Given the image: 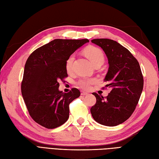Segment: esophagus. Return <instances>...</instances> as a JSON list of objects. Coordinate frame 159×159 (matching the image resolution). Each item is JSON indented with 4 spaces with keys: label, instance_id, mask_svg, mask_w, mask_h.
Segmentation results:
<instances>
[{
    "label": "esophagus",
    "instance_id": "obj_1",
    "mask_svg": "<svg viewBox=\"0 0 159 159\" xmlns=\"http://www.w3.org/2000/svg\"><path fill=\"white\" fill-rule=\"evenodd\" d=\"M87 93L85 92H83V91H82V92H81V95L82 96H85V95H87Z\"/></svg>",
    "mask_w": 159,
    "mask_h": 159
}]
</instances>
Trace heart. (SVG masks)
Here are the masks:
<instances>
[{
	"label": "heart",
	"mask_w": 159,
	"mask_h": 159,
	"mask_svg": "<svg viewBox=\"0 0 159 159\" xmlns=\"http://www.w3.org/2000/svg\"><path fill=\"white\" fill-rule=\"evenodd\" d=\"M84 54L88 58L90 61L92 62L93 65L99 62H104V56L103 52L100 48H97L96 46H90L87 47L84 50ZM75 58V55L74 54L70 55L68 58L67 59L66 61V68L67 72H72L73 70V63ZM96 81L95 79H89V78H83L80 79L77 82V84L83 89H88L90 88L91 85Z\"/></svg>",
	"instance_id": "1"
}]
</instances>
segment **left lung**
I'll list each match as a JSON object with an SVG mask.
<instances>
[{
    "label": "left lung",
    "mask_w": 159,
    "mask_h": 159,
    "mask_svg": "<svg viewBox=\"0 0 159 159\" xmlns=\"http://www.w3.org/2000/svg\"><path fill=\"white\" fill-rule=\"evenodd\" d=\"M92 42L105 52L109 70L104 79L111 89L106 98L96 93V103L91 113L98 123L117 126L129 118L135 109L143 87V78L138 61L119 43L109 39H94Z\"/></svg>",
    "instance_id": "1"
}]
</instances>
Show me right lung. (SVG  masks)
<instances>
[{"instance_id": "obj_1", "label": "right lung", "mask_w": 159, "mask_h": 159, "mask_svg": "<svg viewBox=\"0 0 159 159\" xmlns=\"http://www.w3.org/2000/svg\"><path fill=\"white\" fill-rule=\"evenodd\" d=\"M87 39H56L34 50L25 63L21 92L29 115L48 129L61 126L69 117V104L80 95L72 88L59 90V80L67 76L66 61Z\"/></svg>"}]
</instances>
